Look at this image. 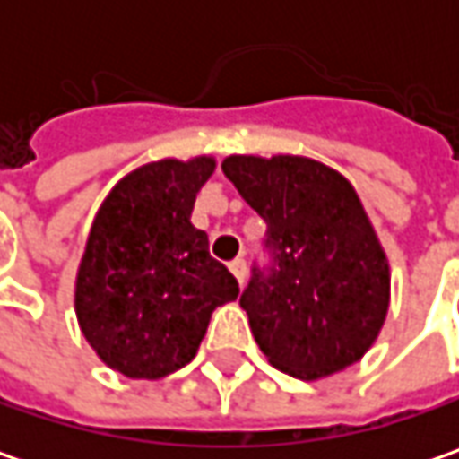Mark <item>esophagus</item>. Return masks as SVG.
Returning <instances> with one entry per match:
<instances>
[{
	"label": "esophagus",
	"mask_w": 459,
	"mask_h": 459,
	"mask_svg": "<svg viewBox=\"0 0 459 459\" xmlns=\"http://www.w3.org/2000/svg\"><path fill=\"white\" fill-rule=\"evenodd\" d=\"M230 271H232V275L238 278V283H242V281H245V271H247V265H245V260H242V257H235V260L230 263Z\"/></svg>",
	"instance_id": "esophagus-1"
}]
</instances>
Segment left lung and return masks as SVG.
Listing matches in <instances>:
<instances>
[{"label": "left lung", "instance_id": "8db88e82", "mask_svg": "<svg viewBox=\"0 0 459 459\" xmlns=\"http://www.w3.org/2000/svg\"><path fill=\"white\" fill-rule=\"evenodd\" d=\"M221 170L268 224L273 265L239 296L263 355L301 380L360 360L388 314L391 268L358 191L304 155H230Z\"/></svg>", "mask_w": 459, "mask_h": 459}]
</instances>
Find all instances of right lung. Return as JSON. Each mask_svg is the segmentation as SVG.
Listing matches in <instances>:
<instances>
[{
	"mask_svg": "<svg viewBox=\"0 0 459 459\" xmlns=\"http://www.w3.org/2000/svg\"><path fill=\"white\" fill-rule=\"evenodd\" d=\"M217 160L163 158L134 168L99 206L76 273L74 307L99 360L158 380L194 360L212 311L235 301V275L191 224Z\"/></svg>",
	"mask_w": 459,
	"mask_h": 459,
	"instance_id": "1",
	"label": "right lung"
}]
</instances>
